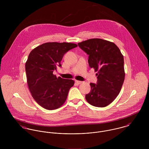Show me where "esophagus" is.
I'll list each match as a JSON object with an SVG mask.
<instances>
[{
	"mask_svg": "<svg viewBox=\"0 0 149 149\" xmlns=\"http://www.w3.org/2000/svg\"><path fill=\"white\" fill-rule=\"evenodd\" d=\"M75 83H76V84L79 85V84H80L82 83V81H78V80H76V81H75Z\"/></svg>",
	"mask_w": 149,
	"mask_h": 149,
	"instance_id": "1",
	"label": "esophagus"
}]
</instances>
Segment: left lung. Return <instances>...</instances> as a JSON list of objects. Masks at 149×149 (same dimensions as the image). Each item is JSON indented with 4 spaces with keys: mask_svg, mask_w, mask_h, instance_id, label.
<instances>
[{
    "mask_svg": "<svg viewBox=\"0 0 149 149\" xmlns=\"http://www.w3.org/2000/svg\"><path fill=\"white\" fill-rule=\"evenodd\" d=\"M78 45L89 56L90 68L97 71V83H90L91 89L85 99L92 106H107L117 97L124 82L123 56L114 43L102 39H89Z\"/></svg>",
    "mask_w": 149,
    "mask_h": 149,
    "instance_id": "8db88e82",
    "label": "left lung"
}]
</instances>
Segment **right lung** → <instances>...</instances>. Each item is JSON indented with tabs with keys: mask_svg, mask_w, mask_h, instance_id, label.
Returning <instances> with one entry per match:
<instances>
[{
	"mask_svg": "<svg viewBox=\"0 0 149 149\" xmlns=\"http://www.w3.org/2000/svg\"><path fill=\"white\" fill-rule=\"evenodd\" d=\"M77 46L72 43H45L29 54L25 64L27 84L33 97L43 108L55 109L65 103L74 82L53 73L61 66L64 54Z\"/></svg>",
	"mask_w": 149,
	"mask_h": 149,
	"instance_id": "obj_1",
	"label": "right lung"
}]
</instances>
